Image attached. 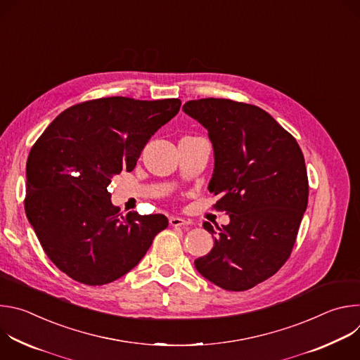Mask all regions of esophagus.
<instances>
[{"mask_svg": "<svg viewBox=\"0 0 360 360\" xmlns=\"http://www.w3.org/2000/svg\"><path fill=\"white\" fill-rule=\"evenodd\" d=\"M169 224L172 226H185V225H189V222L184 218H179V217H171L169 218Z\"/></svg>", "mask_w": 360, "mask_h": 360, "instance_id": "obj_1", "label": "esophagus"}]
</instances>
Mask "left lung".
<instances>
[{
    "label": "left lung",
    "instance_id": "1",
    "mask_svg": "<svg viewBox=\"0 0 360 360\" xmlns=\"http://www.w3.org/2000/svg\"><path fill=\"white\" fill-rule=\"evenodd\" d=\"M184 112L208 129L215 168L208 189L231 222L217 229L196 271L225 290H248L275 275L290 256L309 184L296 139L259 107L224 98L188 101Z\"/></svg>",
    "mask_w": 360,
    "mask_h": 360
}]
</instances>
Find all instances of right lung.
<instances>
[{"instance_id":"add662e5","label":"right lung","mask_w":360,"mask_h":360,"mask_svg":"<svg viewBox=\"0 0 360 360\" xmlns=\"http://www.w3.org/2000/svg\"><path fill=\"white\" fill-rule=\"evenodd\" d=\"M179 108L178 98L85 101L61 112L31 148L25 214L48 258L74 281H117L168 226L161 214L122 217L107 188L135 168L146 142Z\"/></svg>"}]
</instances>
